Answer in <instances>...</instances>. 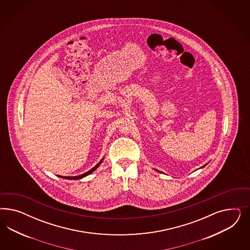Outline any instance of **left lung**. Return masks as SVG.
<instances>
[{"label":"left lung","instance_id":"left-lung-1","mask_svg":"<svg viewBox=\"0 0 250 250\" xmlns=\"http://www.w3.org/2000/svg\"><path fill=\"white\" fill-rule=\"evenodd\" d=\"M206 165H207V164H205V165H204V166L201 167H200V168H202V167H205L206 166Z\"/></svg>","mask_w":250,"mask_h":250}]
</instances>
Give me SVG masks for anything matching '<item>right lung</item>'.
I'll use <instances>...</instances> for the list:
<instances>
[{
  "label": "right lung",
  "instance_id": "obj_1",
  "mask_svg": "<svg viewBox=\"0 0 250 250\" xmlns=\"http://www.w3.org/2000/svg\"><path fill=\"white\" fill-rule=\"evenodd\" d=\"M104 158H103V159H101L97 165H95V166L93 167L92 168H91L89 171L85 172L83 174L79 175V176H74V177H73V176H72V177H71V176H66V177H64V176H60V175H59V177L62 178V179H67V180H81V179H83L84 177L91 174L93 171H95V170L98 168L99 166L102 164V162L104 161Z\"/></svg>",
  "mask_w": 250,
  "mask_h": 250
}]
</instances>
